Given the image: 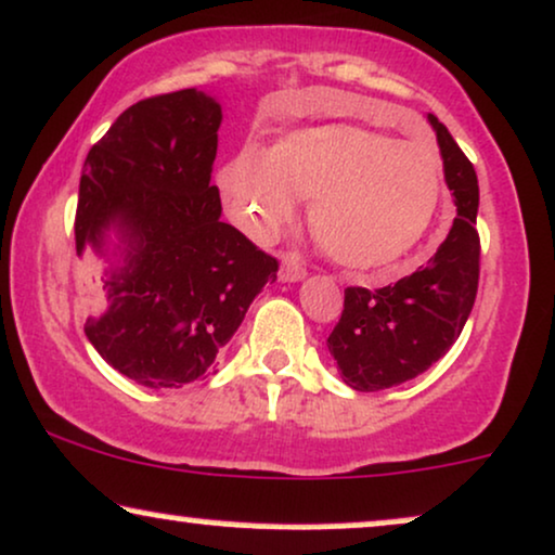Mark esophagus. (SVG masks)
Instances as JSON below:
<instances>
[{
	"label": "esophagus",
	"mask_w": 555,
	"mask_h": 555,
	"mask_svg": "<svg viewBox=\"0 0 555 555\" xmlns=\"http://www.w3.org/2000/svg\"><path fill=\"white\" fill-rule=\"evenodd\" d=\"M305 266L302 260L297 256H284L282 258V279L284 282H299V279H305Z\"/></svg>",
	"instance_id": "1"
}]
</instances>
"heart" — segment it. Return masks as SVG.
Masks as SVG:
<instances>
[{"instance_id":"obj_1","label":"heart","mask_w":555,"mask_h":555,"mask_svg":"<svg viewBox=\"0 0 555 555\" xmlns=\"http://www.w3.org/2000/svg\"><path fill=\"white\" fill-rule=\"evenodd\" d=\"M222 191L260 235L312 198V235L338 263L375 269L405 256L442 202V159L422 142H398L351 124L305 129L271 146L245 150L222 170Z\"/></svg>"}]
</instances>
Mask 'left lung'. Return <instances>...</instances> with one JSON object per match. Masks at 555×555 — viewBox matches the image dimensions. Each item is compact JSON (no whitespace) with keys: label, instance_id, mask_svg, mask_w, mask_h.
Masks as SVG:
<instances>
[{"label":"left lung","instance_id":"8db88e82","mask_svg":"<svg viewBox=\"0 0 555 555\" xmlns=\"http://www.w3.org/2000/svg\"><path fill=\"white\" fill-rule=\"evenodd\" d=\"M444 159L457 217L429 263L383 289L349 286L328 336L344 383L375 392L409 383L450 351L478 295V176L437 116H429Z\"/></svg>","mask_w":555,"mask_h":555}]
</instances>
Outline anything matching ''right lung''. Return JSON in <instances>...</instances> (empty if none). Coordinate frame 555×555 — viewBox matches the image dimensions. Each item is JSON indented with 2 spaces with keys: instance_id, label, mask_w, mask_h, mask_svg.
Masks as SVG:
<instances>
[{
  "instance_id": "1",
  "label": "right lung",
  "mask_w": 555,
  "mask_h": 555,
  "mask_svg": "<svg viewBox=\"0 0 555 555\" xmlns=\"http://www.w3.org/2000/svg\"><path fill=\"white\" fill-rule=\"evenodd\" d=\"M222 108L178 90L126 108L87 152L75 219L77 253L121 230L124 266L90 289L85 336L144 387L204 377L235 336L279 260L219 219L211 185Z\"/></svg>"
}]
</instances>
